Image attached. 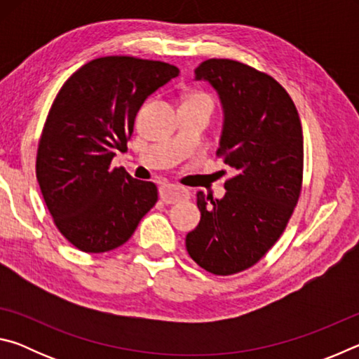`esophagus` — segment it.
I'll use <instances>...</instances> for the list:
<instances>
[{"mask_svg": "<svg viewBox=\"0 0 359 359\" xmlns=\"http://www.w3.org/2000/svg\"><path fill=\"white\" fill-rule=\"evenodd\" d=\"M160 198L163 203L166 204H175L180 201H185V199L190 198V191L187 188L180 185H172V184H163L160 187Z\"/></svg>", "mask_w": 359, "mask_h": 359, "instance_id": "34e87169", "label": "esophagus"}]
</instances>
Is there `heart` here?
I'll return each instance as SVG.
<instances>
[{"mask_svg": "<svg viewBox=\"0 0 359 359\" xmlns=\"http://www.w3.org/2000/svg\"><path fill=\"white\" fill-rule=\"evenodd\" d=\"M185 101H208V102H212V98H210L208 93H204V92H194V93H191L190 96H188Z\"/></svg>", "mask_w": 359, "mask_h": 359, "instance_id": "b5f03b06", "label": "heart"}]
</instances>
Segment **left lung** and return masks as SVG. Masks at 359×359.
<instances>
[{
    "label": "left lung",
    "instance_id": "left-lung-1",
    "mask_svg": "<svg viewBox=\"0 0 359 359\" xmlns=\"http://www.w3.org/2000/svg\"><path fill=\"white\" fill-rule=\"evenodd\" d=\"M194 74L220 96L224 121L217 156L236 174L224 182L223 199L198 191L201 222L185 245L203 269L231 276L257 264L293 215L302 188V126L287 90L266 72L210 58Z\"/></svg>",
    "mask_w": 359,
    "mask_h": 359
}]
</instances>
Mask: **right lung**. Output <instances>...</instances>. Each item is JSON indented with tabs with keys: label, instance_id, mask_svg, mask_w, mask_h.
<instances>
[{
	"label": "right lung",
	"instance_id": "obj_1",
	"mask_svg": "<svg viewBox=\"0 0 359 359\" xmlns=\"http://www.w3.org/2000/svg\"><path fill=\"white\" fill-rule=\"evenodd\" d=\"M179 68L126 55L96 58L60 88L36 155V177L60 233L79 250L123 245L158 201L154 182L111 168L125 150L142 102Z\"/></svg>",
	"mask_w": 359,
	"mask_h": 359
}]
</instances>
